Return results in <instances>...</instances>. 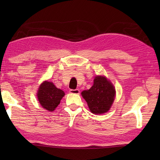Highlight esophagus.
Segmentation results:
<instances>
[{
  "label": "esophagus",
  "mask_w": 160,
  "mask_h": 160,
  "mask_svg": "<svg viewBox=\"0 0 160 160\" xmlns=\"http://www.w3.org/2000/svg\"><path fill=\"white\" fill-rule=\"evenodd\" d=\"M69 93H71V94H79L80 93V90L79 89H70L69 90Z\"/></svg>",
  "instance_id": "esophagus-1"
}]
</instances>
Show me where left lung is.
Here are the masks:
<instances>
[{
	"instance_id": "1",
	"label": "left lung",
	"mask_w": 160,
	"mask_h": 160,
	"mask_svg": "<svg viewBox=\"0 0 160 160\" xmlns=\"http://www.w3.org/2000/svg\"><path fill=\"white\" fill-rule=\"evenodd\" d=\"M82 96L87 102L91 113L102 114L110 109L113 104L115 89L110 80L103 76H97L89 90L83 91Z\"/></svg>"
}]
</instances>
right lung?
Returning a JSON list of instances; mask_svg holds the SVG:
<instances>
[{"label": "right lung", "instance_id": "add662e5", "mask_svg": "<svg viewBox=\"0 0 160 160\" xmlns=\"http://www.w3.org/2000/svg\"><path fill=\"white\" fill-rule=\"evenodd\" d=\"M64 96V92L48 81L43 82L39 87L37 97L40 105L49 111H53L58 106L60 100Z\"/></svg>", "mask_w": 160, "mask_h": 160}]
</instances>
